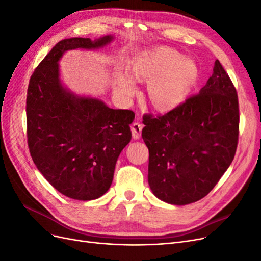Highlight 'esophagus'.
<instances>
[{
	"label": "esophagus",
	"instance_id": "obj_1",
	"mask_svg": "<svg viewBox=\"0 0 261 261\" xmlns=\"http://www.w3.org/2000/svg\"><path fill=\"white\" fill-rule=\"evenodd\" d=\"M142 129H143V124L136 121L131 124V131H132V137L133 139L139 140L141 138L142 134Z\"/></svg>",
	"mask_w": 261,
	"mask_h": 261
}]
</instances>
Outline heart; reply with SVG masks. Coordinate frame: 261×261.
Returning <instances> with one entry per match:
<instances>
[{
  "label": "heart",
  "mask_w": 261,
  "mask_h": 261,
  "mask_svg": "<svg viewBox=\"0 0 261 261\" xmlns=\"http://www.w3.org/2000/svg\"><path fill=\"white\" fill-rule=\"evenodd\" d=\"M129 75L116 76L115 92L130 99L138 92V83L147 84V100L153 109L168 112L184 102L198 81L197 64L169 47H157L136 58Z\"/></svg>",
  "instance_id": "heart-1"
}]
</instances>
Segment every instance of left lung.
<instances>
[{"instance_id":"8db88e82","label":"left lung","mask_w":261,"mask_h":261,"mask_svg":"<svg viewBox=\"0 0 261 261\" xmlns=\"http://www.w3.org/2000/svg\"><path fill=\"white\" fill-rule=\"evenodd\" d=\"M143 122L153 195L171 204L192 203L215 187L234 158L240 122L237 89L216 60L198 94L166 114L148 115Z\"/></svg>"}]
</instances>
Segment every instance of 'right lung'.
<instances>
[{
  "label": "right lung",
  "mask_w": 261,
  "mask_h": 261,
  "mask_svg": "<svg viewBox=\"0 0 261 261\" xmlns=\"http://www.w3.org/2000/svg\"><path fill=\"white\" fill-rule=\"evenodd\" d=\"M112 38L60 41L37 65L28 86L27 138L32 160L55 189L75 200L98 199L109 190L116 161L131 141L134 113L66 91L57 62L66 50L99 48Z\"/></svg>",
  "instance_id": "right-lung-1"
}]
</instances>
